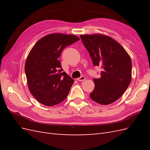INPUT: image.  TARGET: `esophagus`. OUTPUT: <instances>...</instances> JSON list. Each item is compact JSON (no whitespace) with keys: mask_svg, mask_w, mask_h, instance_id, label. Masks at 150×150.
Instances as JSON below:
<instances>
[{"mask_svg":"<svg viewBox=\"0 0 150 150\" xmlns=\"http://www.w3.org/2000/svg\"><path fill=\"white\" fill-rule=\"evenodd\" d=\"M85 79H86V78H85L84 76H81L80 78H79L77 79V80L79 81H84Z\"/></svg>","mask_w":150,"mask_h":150,"instance_id":"34e87169","label":"esophagus"}]
</instances>
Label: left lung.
<instances>
[{"label": "left lung", "mask_w": 150, "mask_h": 150, "mask_svg": "<svg viewBox=\"0 0 150 150\" xmlns=\"http://www.w3.org/2000/svg\"><path fill=\"white\" fill-rule=\"evenodd\" d=\"M94 66L102 69L99 78L94 79L95 87L90 98L108 105L118 99L131 81L132 64L128 54L115 40L101 34L81 35Z\"/></svg>", "instance_id": "8db88e82"}]
</instances>
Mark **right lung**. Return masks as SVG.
<instances>
[{"instance_id": "1", "label": "right lung", "mask_w": 150, "mask_h": 150, "mask_svg": "<svg viewBox=\"0 0 150 150\" xmlns=\"http://www.w3.org/2000/svg\"><path fill=\"white\" fill-rule=\"evenodd\" d=\"M79 38L74 35L52 34L39 40L25 64L30 91L44 105L52 106L67 96L74 80L62 69L59 57L64 48Z\"/></svg>"}]
</instances>
